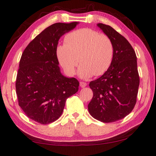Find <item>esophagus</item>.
Instances as JSON below:
<instances>
[{
  "mask_svg": "<svg viewBox=\"0 0 156 156\" xmlns=\"http://www.w3.org/2000/svg\"><path fill=\"white\" fill-rule=\"evenodd\" d=\"M87 84L86 83H84V82H80V86L82 88H84V87H85L87 86Z\"/></svg>",
  "mask_w": 156,
  "mask_h": 156,
  "instance_id": "1",
  "label": "esophagus"
}]
</instances>
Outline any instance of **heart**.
Masks as SVG:
<instances>
[{"instance_id":"b5f03b06","label":"heart","mask_w":156,"mask_h":156,"mask_svg":"<svg viewBox=\"0 0 156 156\" xmlns=\"http://www.w3.org/2000/svg\"><path fill=\"white\" fill-rule=\"evenodd\" d=\"M64 41L65 44L58 46L56 54L68 74L75 73L78 62L81 65L78 73L83 78L103 74L109 68L113 56V45L106 34L83 28L68 34Z\"/></svg>"}]
</instances>
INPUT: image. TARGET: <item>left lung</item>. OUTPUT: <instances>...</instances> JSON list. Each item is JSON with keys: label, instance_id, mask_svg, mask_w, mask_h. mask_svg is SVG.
I'll list each match as a JSON object with an SVG mask.
<instances>
[{"label": "left lung", "instance_id": "1", "mask_svg": "<svg viewBox=\"0 0 156 156\" xmlns=\"http://www.w3.org/2000/svg\"><path fill=\"white\" fill-rule=\"evenodd\" d=\"M97 25L112 40L113 56L106 72L89 84L93 98L88 110L95 119L113 122L129 115L136 105L140 84L137 58L125 37L109 25Z\"/></svg>", "mask_w": 156, "mask_h": 156}]
</instances>
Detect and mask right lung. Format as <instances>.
Instances as JSON below:
<instances>
[{"label":"right lung","mask_w":156,"mask_h":156,"mask_svg":"<svg viewBox=\"0 0 156 156\" xmlns=\"http://www.w3.org/2000/svg\"><path fill=\"white\" fill-rule=\"evenodd\" d=\"M77 24L50 25L29 43L21 56L16 80L18 105L29 118L42 125L58 119L66 100L78 90L77 79L61 74L56 54L60 37Z\"/></svg>","instance_id":"add662e5"}]
</instances>
